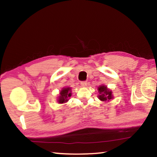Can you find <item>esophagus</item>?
I'll return each mask as SVG.
<instances>
[{"label":"esophagus","instance_id":"obj_1","mask_svg":"<svg viewBox=\"0 0 157 157\" xmlns=\"http://www.w3.org/2000/svg\"><path fill=\"white\" fill-rule=\"evenodd\" d=\"M80 84L82 86H86L87 85V82L86 81H82L80 82Z\"/></svg>","mask_w":157,"mask_h":157}]
</instances>
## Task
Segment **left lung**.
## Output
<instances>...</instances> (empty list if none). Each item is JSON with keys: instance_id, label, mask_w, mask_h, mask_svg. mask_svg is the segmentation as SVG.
I'll list each match as a JSON object with an SVG mask.
<instances>
[{"instance_id": "left-lung-1", "label": "left lung", "mask_w": 157, "mask_h": 157, "mask_svg": "<svg viewBox=\"0 0 157 157\" xmlns=\"http://www.w3.org/2000/svg\"><path fill=\"white\" fill-rule=\"evenodd\" d=\"M98 91H99L100 95L98 98L102 101H109L112 98V92L108 90L107 86H100L98 87Z\"/></svg>"}]
</instances>
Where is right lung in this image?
<instances>
[{"mask_svg":"<svg viewBox=\"0 0 157 157\" xmlns=\"http://www.w3.org/2000/svg\"><path fill=\"white\" fill-rule=\"evenodd\" d=\"M71 96V89L65 88L60 91V96L59 97V100L58 101H59V103L66 102L68 100V98Z\"/></svg>","mask_w":157,"mask_h":157,"instance_id":"1","label":"right lung"}]
</instances>
